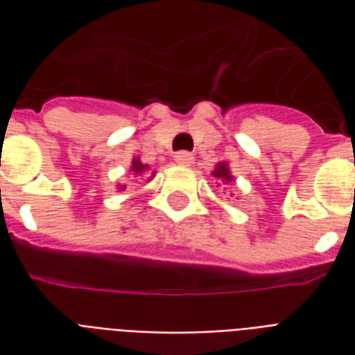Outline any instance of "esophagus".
Listing matches in <instances>:
<instances>
[{"mask_svg": "<svg viewBox=\"0 0 355 355\" xmlns=\"http://www.w3.org/2000/svg\"><path fill=\"white\" fill-rule=\"evenodd\" d=\"M175 162H177L178 165H186V167H188V165H192L193 163V155L190 154V152H177V154H175Z\"/></svg>", "mask_w": 355, "mask_h": 355, "instance_id": "obj_1", "label": "esophagus"}]
</instances>
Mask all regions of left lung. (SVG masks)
Instances as JSON below:
<instances>
[{"label":"left lung","instance_id":"1","mask_svg":"<svg viewBox=\"0 0 355 355\" xmlns=\"http://www.w3.org/2000/svg\"><path fill=\"white\" fill-rule=\"evenodd\" d=\"M213 177H215L218 182H224V184H228V182L234 180V177H232L230 173V167H228V163L226 162H220L216 165L215 171H213ZM218 182H216V184H218Z\"/></svg>","mask_w":355,"mask_h":355}]
</instances>
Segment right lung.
<instances>
[{
  "label": "right lung",
  "mask_w": 355,
  "mask_h": 355,
  "mask_svg": "<svg viewBox=\"0 0 355 355\" xmlns=\"http://www.w3.org/2000/svg\"><path fill=\"white\" fill-rule=\"evenodd\" d=\"M131 171L135 173V175H142L144 171H148V165H144V163L140 162L139 157H135L131 163ZM152 177H154V175H152ZM117 188H119V190H123L125 186H117Z\"/></svg>",
  "instance_id": "right-lung-1"
}]
</instances>
